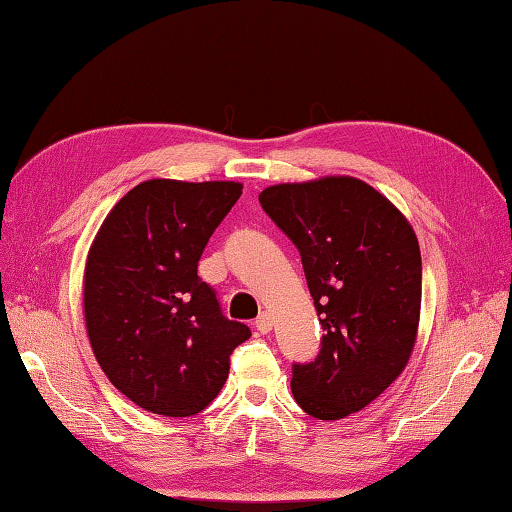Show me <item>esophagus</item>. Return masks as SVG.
<instances>
[{
  "label": "esophagus",
  "instance_id": "obj_1",
  "mask_svg": "<svg viewBox=\"0 0 512 512\" xmlns=\"http://www.w3.org/2000/svg\"><path fill=\"white\" fill-rule=\"evenodd\" d=\"M254 325H256V330H258V332L267 334L269 330H272V325H274V321H272V314H269V312H260Z\"/></svg>",
  "mask_w": 512,
  "mask_h": 512
}]
</instances>
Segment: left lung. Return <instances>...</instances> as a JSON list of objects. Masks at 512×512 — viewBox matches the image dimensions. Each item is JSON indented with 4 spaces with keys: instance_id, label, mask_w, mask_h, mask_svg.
<instances>
[{
    "instance_id": "obj_1",
    "label": "left lung",
    "mask_w": 512,
    "mask_h": 512,
    "mask_svg": "<svg viewBox=\"0 0 512 512\" xmlns=\"http://www.w3.org/2000/svg\"><path fill=\"white\" fill-rule=\"evenodd\" d=\"M258 200L301 252L325 332L316 359L294 365V399L314 419L350 417L397 381L417 343V234L388 198L352 176L283 182Z\"/></svg>"
}]
</instances>
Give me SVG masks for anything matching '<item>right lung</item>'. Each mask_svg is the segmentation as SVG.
Segmentation results:
<instances>
[{"label":"right lung","instance_id":"obj_1","mask_svg":"<svg viewBox=\"0 0 512 512\" xmlns=\"http://www.w3.org/2000/svg\"><path fill=\"white\" fill-rule=\"evenodd\" d=\"M243 194L231 180H144L118 200L84 267L86 334L124 397L194 417L218 397L229 354L252 332L220 312L198 260Z\"/></svg>","mask_w":512,"mask_h":512}]
</instances>
